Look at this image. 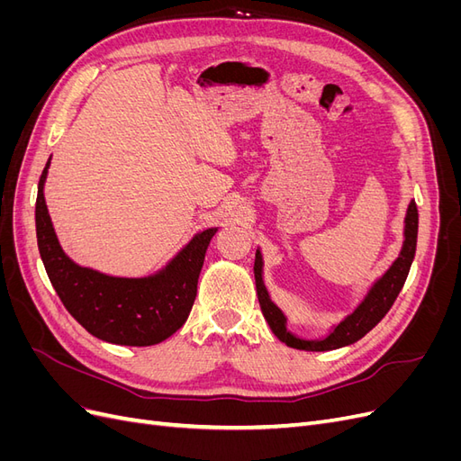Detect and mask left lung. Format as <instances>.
I'll use <instances>...</instances> for the list:
<instances>
[{
	"label": "left lung",
	"mask_w": 461,
	"mask_h": 461,
	"mask_svg": "<svg viewBox=\"0 0 461 461\" xmlns=\"http://www.w3.org/2000/svg\"><path fill=\"white\" fill-rule=\"evenodd\" d=\"M417 222H420V215H417V205L411 200L408 205L406 217H403V242L398 258L393 261V265L376 278L367 290L356 310L346 315L339 325H334L327 337L323 339H300L294 332H290L286 327V315L283 310L271 300L269 290L263 283V256L261 249H256V263H254V275H256V290H258V300L261 305V313L267 321L275 337L285 342L290 348H296V350L305 352H329L337 350V348L350 346L364 339L366 334L379 323V321L393 308L394 300L398 298L400 290L406 283L411 261L415 256V246H417Z\"/></svg>",
	"instance_id": "8db88e82"
}]
</instances>
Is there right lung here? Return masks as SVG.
<instances>
[{"label": "right lung", "instance_id": "1", "mask_svg": "<svg viewBox=\"0 0 461 461\" xmlns=\"http://www.w3.org/2000/svg\"><path fill=\"white\" fill-rule=\"evenodd\" d=\"M51 158L41 171L36 198L40 258L67 312L95 339L121 346H153L169 339L190 315L196 300L205 249L217 227L192 240L148 276H113L82 267L68 258L55 234L44 198Z\"/></svg>", "mask_w": 461, "mask_h": 461}]
</instances>
